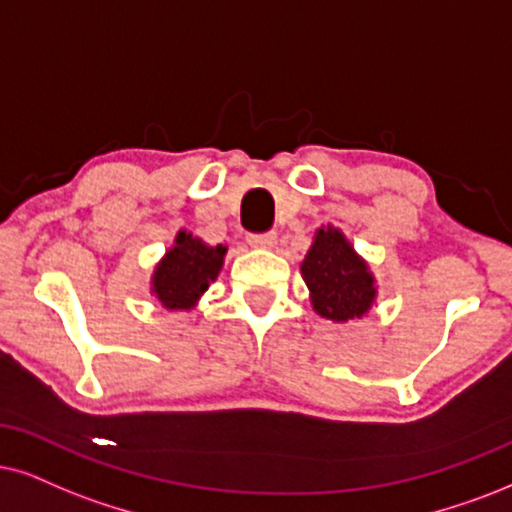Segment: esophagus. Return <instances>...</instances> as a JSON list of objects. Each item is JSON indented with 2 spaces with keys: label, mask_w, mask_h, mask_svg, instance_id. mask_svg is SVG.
<instances>
[{
  "label": "esophagus",
  "mask_w": 512,
  "mask_h": 512,
  "mask_svg": "<svg viewBox=\"0 0 512 512\" xmlns=\"http://www.w3.org/2000/svg\"><path fill=\"white\" fill-rule=\"evenodd\" d=\"M248 243L257 250H274L278 243V236L274 234V231H269V234H250Z\"/></svg>",
  "instance_id": "1"
}]
</instances>
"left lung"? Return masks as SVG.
Listing matches in <instances>:
<instances>
[{
    "instance_id": "8db88e82",
    "label": "left lung",
    "mask_w": 512,
    "mask_h": 512,
    "mask_svg": "<svg viewBox=\"0 0 512 512\" xmlns=\"http://www.w3.org/2000/svg\"><path fill=\"white\" fill-rule=\"evenodd\" d=\"M314 312L333 323L359 321L371 312L378 281L342 229L333 224L314 231V241L300 264Z\"/></svg>"
}]
</instances>
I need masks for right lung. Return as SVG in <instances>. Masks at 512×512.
Instances as JSON below:
<instances>
[{
    "instance_id": "add662e5",
    "label": "right lung",
    "mask_w": 512,
    "mask_h": 512,
    "mask_svg": "<svg viewBox=\"0 0 512 512\" xmlns=\"http://www.w3.org/2000/svg\"><path fill=\"white\" fill-rule=\"evenodd\" d=\"M226 245H210L179 229L151 274V295L167 312H191L224 267Z\"/></svg>"
}]
</instances>
